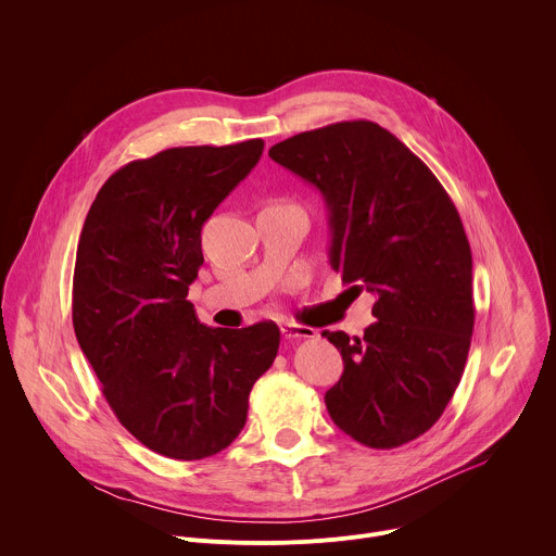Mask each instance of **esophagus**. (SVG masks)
I'll return each mask as SVG.
<instances>
[{
  "label": "esophagus",
  "instance_id": "obj_1",
  "mask_svg": "<svg viewBox=\"0 0 556 556\" xmlns=\"http://www.w3.org/2000/svg\"><path fill=\"white\" fill-rule=\"evenodd\" d=\"M281 337H283L286 341H296V339H314V337H316V330H312V328H305V326H299V324H292V321H288V324H283V326H281Z\"/></svg>",
  "mask_w": 556,
  "mask_h": 556
}]
</instances>
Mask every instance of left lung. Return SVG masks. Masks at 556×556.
I'll use <instances>...</instances> for the list:
<instances>
[{
	"mask_svg": "<svg viewBox=\"0 0 556 556\" xmlns=\"http://www.w3.org/2000/svg\"><path fill=\"white\" fill-rule=\"evenodd\" d=\"M268 155L321 191L332 268L376 294L378 321L361 339L321 334L345 365L326 393L330 418L371 448L420 438L453 399L475 324L472 257L455 204L420 157L371 121L296 134Z\"/></svg>",
	"mask_w": 556,
	"mask_h": 556,
	"instance_id": "8db88e82",
	"label": "left lung"
}]
</instances>
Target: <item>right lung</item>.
I'll return each mask as SVG.
<instances>
[{
  "mask_svg": "<svg viewBox=\"0 0 556 556\" xmlns=\"http://www.w3.org/2000/svg\"><path fill=\"white\" fill-rule=\"evenodd\" d=\"M264 140L174 147L108 178L74 264L72 324L118 422L147 448L202 459L247 425L279 328H206L187 301L202 224L260 163Z\"/></svg>",
  "mask_w": 556,
  "mask_h": 556,
  "instance_id": "right-lung-1",
  "label": "right lung"
}]
</instances>
